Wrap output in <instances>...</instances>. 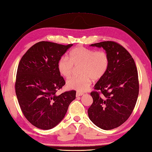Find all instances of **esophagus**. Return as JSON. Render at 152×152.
I'll use <instances>...</instances> for the list:
<instances>
[{
    "label": "esophagus",
    "mask_w": 152,
    "mask_h": 152,
    "mask_svg": "<svg viewBox=\"0 0 152 152\" xmlns=\"http://www.w3.org/2000/svg\"><path fill=\"white\" fill-rule=\"evenodd\" d=\"M83 95V93H81V92H77L76 93V96H80Z\"/></svg>",
    "instance_id": "obj_1"
}]
</instances>
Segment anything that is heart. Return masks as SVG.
<instances>
[{
    "label": "heart",
    "mask_w": 152,
    "mask_h": 152,
    "mask_svg": "<svg viewBox=\"0 0 152 152\" xmlns=\"http://www.w3.org/2000/svg\"><path fill=\"white\" fill-rule=\"evenodd\" d=\"M109 65V56L105 51L77 47L69 53V58L61 57L57 63L60 74L65 78L70 77L75 67L79 68L80 75L69 79L66 82L68 88L78 91H87L93 79L100 80L107 71Z\"/></svg>",
    "instance_id": "1"
}]
</instances>
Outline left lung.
Segmentation results:
<instances>
[{
    "label": "left lung",
    "mask_w": 152,
    "mask_h": 152,
    "mask_svg": "<svg viewBox=\"0 0 152 152\" xmlns=\"http://www.w3.org/2000/svg\"><path fill=\"white\" fill-rule=\"evenodd\" d=\"M91 46L104 49L109 65L91 93L93 102L88 116L100 129L111 130L128 120L136 105L139 88L137 68L132 56L120 44L107 41Z\"/></svg>",
    "instance_id": "1"
}]
</instances>
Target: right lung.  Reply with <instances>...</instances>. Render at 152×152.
Listing matches in <instances>:
<instances>
[{
    "instance_id": "add662e5",
    "label": "right lung",
    "mask_w": 152,
    "mask_h": 152,
    "mask_svg": "<svg viewBox=\"0 0 152 152\" xmlns=\"http://www.w3.org/2000/svg\"><path fill=\"white\" fill-rule=\"evenodd\" d=\"M72 45L39 42L28 49L20 61L16 95L24 116L37 128H54L63 120L69 104L75 98V90L59 95L56 94L65 84L57 63Z\"/></svg>"
}]
</instances>
